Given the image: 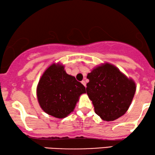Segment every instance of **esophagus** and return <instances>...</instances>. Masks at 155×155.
<instances>
[{
  "mask_svg": "<svg viewBox=\"0 0 155 155\" xmlns=\"http://www.w3.org/2000/svg\"><path fill=\"white\" fill-rule=\"evenodd\" d=\"M81 84H82L83 85H84V86L85 87L86 86V81H81Z\"/></svg>",
  "mask_w": 155,
  "mask_h": 155,
  "instance_id": "1",
  "label": "esophagus"
}]
</instances>
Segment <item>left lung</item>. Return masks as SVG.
<instances>
[{
  "mask_svg": "<svg viewBox=\"0 0 155 155\" xmlns=\"http://www.w3.org/2000/svg\"><path fill=\"white\" fill-rule=\"evenodd\" d=\"M87 78V94L102 120H116L127 112L136 89L132 78L107 62L93 69Z\"/></svg>",
  "mask_w": 155,
  "mask_h": 155,
  "instance_id": "left-lung-1",
  "label": "left lung"
}]
</instances>
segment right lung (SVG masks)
Segmentation results:
<instances>
[{"label": "right lung", "instance_id": "right-lung-1", "mask_svg": "<svg viewBox=\"0 0 155 155\" xmlns=\"http://www.w3.org/2000/svg\"><path fill=\"white\" fill-rule=\"evenodd\" d=\"M86 93L84 86L69 75L64 67L53 63L39 80L36 95L41 109L58 119L68 116L74 110L80 95Z\"/></svg>", "mask_w": 155, "mask_h": 155}]
</instances>
